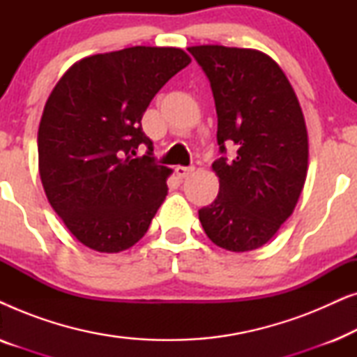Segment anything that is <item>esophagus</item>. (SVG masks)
Here are the masks:
<instances>
[{
    "instance_id": "obj_1",
    "label": "esophagus",
    "mask_w": 357,
    "mask_h": 357,
    "mask_svg": "<svg viewBox=\"0 0 357 357\" xmlns=\"http://www.w3.org/2000/svg\"><path fill=\"white\" fill-rule=\"evenodd\" d=\"M195 172V167H183V165H177L175 167V174H177L178 178H187Z\"/></svg>"
}]
</instances>
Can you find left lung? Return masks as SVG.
Instances as JSON below:
<instances>
[{
    "instance_id": "8db88e82",
    "label": "left lung",
    "mask_w": 357,
    "mask_h": 357,
    "mask_svg": "<svg viewBox=\"0 0 357 357\" xmlns=\"http://www.w3.org/2000/svg\"><path fill=\"white\" fill-rule=\"evenodd\" d=\"M206 73L218 114V144L236 158L213 162L216 199L198 211L218 247L260 248L294 211L307 177L309 138L301 104L280 65L266 53L222 45L190 47Z\"/></svg>"
}]
</instances>
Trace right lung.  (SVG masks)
I'll use <instances>...</instances> for the list:
<instances>
[{
	"label": "right lung",
	"mask_w": 357,
	"mask_h": 357,
	"mask_svg": "<svg viewBox=\"0 0 357 357\" xmlns=\"http://www.w3.org/2000/svg\"><path fill=\"white\" fill-rule=\"evenodd\" d=\"M190 61L182 48H123L82 58L53 87L38 126V172L48 203L82 245L116 253L148 232L172 170L155 164L141 119Z\"/></svg>",
	"instance_id": "add662e5"
}]
</instances>
